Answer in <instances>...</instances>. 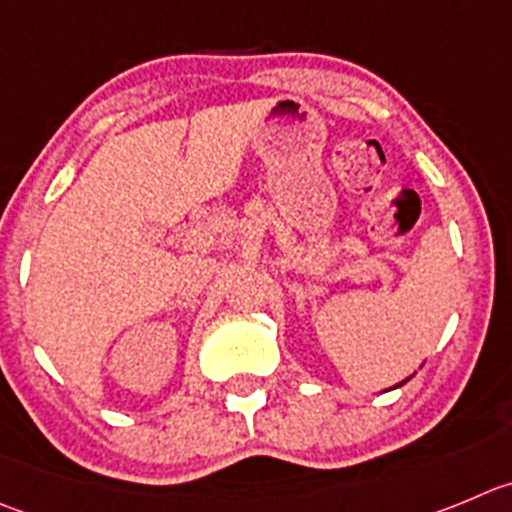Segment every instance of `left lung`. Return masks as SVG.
I'll list each match as a JSON object with an SVG mask.
<instances>
[{"mask_svg":"<svg viewBox=\"0 0 512 512\" xmlns=\"http://www.w3.org/2000/svg\"><path fill=\"white\" fill-rule=\"evenodd\" d=\"M407 379H412V377H407ZM407 379H405V382H407ZM405 382H399V384H394V387H402V384H405Z\"/></svg>","mask_w":512,"mask_h":512,"instance_id":"1","label":"left lung"}]
</instances>
